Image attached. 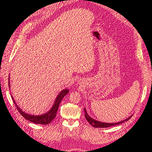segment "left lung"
I'll return each mask as SVG.
<instances>
[{"mask_svg": "<svg viewBox=\"0 0 152 152\" xmlns=\"http://www.w3.org/2000/svg\"><path fill=\"white\" fill-rule=\"evenodd\" d=\"M84 116H85L86 119L88 121V122L91 124L92 127H100V128H106V127H111V126H115V125H119V124H121V123H124L125 121H127L129 119H130V118L132 117L130 116L129 117H128L127 119H126L123 121H119V122H117V123H103V122H101V121H96L95 119H93L92 118H91V117L89 116L88 115V113H87L86 109L84 108Z\"/></svg>", "mask_w": 152, "mask_h": 152, "instance_id": "8db88e82", "label": "left lung"}]
</instances>
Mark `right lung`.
Instances as JSON below:
<instances>
[{
	"label": "right lung",
	"mask_w": 152,
	"mask_h": 152,
	"mask_svg": "<svg viewBox=\"0 0 152 152\" xmlns=\"http://www.w3.org/2000/svg\"><path fill=\"white\" fill-rule=\"evenodd\" d=\"M9 80H10V77H9V85L10 88ZM68 92H69L68 89L66 88V89L62 90V91H61L58 95L57 98H56L55 100L54 103H53L52 107L51 108V109L49 110L48 112L40 115H30V114H28L27 113H25V111H23V110L20 109L19 107L16 104V102H15L12 95H11V97H12V101H13L14 103L15 104V107H17V110H19V112L20 113V115H21L25 119L29 121L32 122L33 123H35V124L47 125V124H49V123H50L53 119H54V118L56 116V113H57V111L59 108V105H60L61 101L62 100L64 96H66Z\"/></svg>",
	"instance_id": "obj_1"
}]
</instances>
